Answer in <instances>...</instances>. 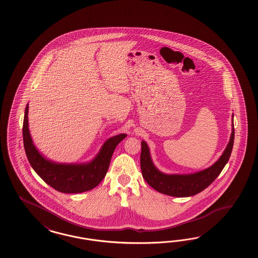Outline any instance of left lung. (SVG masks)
I'll list each match as a JSON object with an SVG mask.
<instances>
[{
    "label": "left lung",
    "instance_id": "left-lung-1",
    "mask_svg": "<svg viewBox=\"0 0 258 258\" xmlns=\"http://www.w3.org/2000/svg\"><path fill=\"white\" fill-rule=\"evenodd\" d=\"M232 125L233 127L230 141L219 160L210 167L191 174L168 175L158 170L152 163L148 144L145 141H142L141 170L144 179L151 187L164 195L182 198L197 195L202 192L219 177L220 172L222 171L230 159L234 139V124Z\"/></svg>",
    "mask_w": 258,
    "mask_h": 258
}]
</instances>
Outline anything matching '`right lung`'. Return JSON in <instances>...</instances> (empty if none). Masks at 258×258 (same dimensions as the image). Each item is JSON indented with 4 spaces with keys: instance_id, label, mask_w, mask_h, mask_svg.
Returning <instances> with one entry per match:
<instances>
[{
    "instance_id": "add662e5",
    "label": "right lung",
    "mask_w": 258,
    "mask_h": 258,
    "mask_svg": "<svg viewBox=\"0 0 258 258\" xmlns=\"http://www.w3.org/2000/svg\"><path fill=\"white\" fill-rule=\"evenodd\" d=\"M23 137L25 153L33 169L51 187L61 193H82L97 186L106 176L110 159L126 134H118L102 146L99 153L88 164H58L42 156L33 144L28 128V104L24 111Z\"/></svg>"
}]
</instances>
